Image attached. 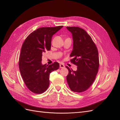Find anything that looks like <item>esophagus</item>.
<instances>
[{
  "label": "esophagus",
  "instance_id": "34e87169",
  "mask_svg": "<svg viewBox=\"0 0 120 120\" xmlns=\"http://www.w3.org/2000/svg\"><path fill=\"white\" fill-rule=\"evenodd\" d=\"M60 68H64L65 67V66L63 64H60Z\"/></svg>",
  "mask_w": 120,
  "mask_h": 120
}]
</instances>
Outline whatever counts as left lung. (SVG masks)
Wrapping results in <instances>:
<instances>
[{
	"mask_svg": "<svg viewBox=\"0 0 120 120\" xmlns=\"http://www.w3.org/2000/svg\"><path fill=\"white\" fill-rule=\"evenodd\" d=\"M72 36L73 49L71 61L77 66L74 71L68 67L67 81L71 90L81 93L88 90L95 81L99 67V53L91 37L82 28L67 27Z\"/></svg>",
	"mask_w": 120,
	"mask_h": 120,
	"instance_id": "8db88e82",
	"label": "left lung"
}]
</instances>
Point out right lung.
I'll list each match as a JSON object with an SVG mask.
<instances>
[{"label": "right lung", "instance_id": "1", "mask_svg": "<svg viewBox=\"0 0 120 120\" xmlns=\"http://www.w3.org/2000/svg\"><path fill=\"white\" fill-rule=\"evenodd\" d=\"M63 27H41L32 32L21 47L19 68L23 80L27 88L35 94H42L49 85V75L60 68V64H42L43 52L51 48L52 35Z\"/></svg>", "mask_w": 120, "mask_h": 120}]
</instances>
